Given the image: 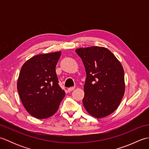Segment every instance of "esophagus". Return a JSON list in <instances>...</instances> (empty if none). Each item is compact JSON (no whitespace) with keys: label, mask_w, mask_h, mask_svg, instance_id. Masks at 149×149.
<instances>
[{"label":"esophagus","mask_w":149,"mask_h":149,"mask_svg":"<svg viewBox=\"0 0 149 149\" xmlns=\"http://www.w3.org/2000/svg\"><path fill=\"white\" fill-rule=\"evenodd\" d=\"M75 89V88L74 87H71V88H68V92H70V91H73Z\"/></svg>","instance_id":"34e87169"}]
</instances>
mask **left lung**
Here are the masks:
<instances>
[{
	"label": "left lung",
	"instance_id": "left-lung-1",
	"mask_svg": "<svg viewBox=\"0 0 149 149\" xmlns=\"http://www.w3.org/2000/svg\"><path fill=\"white\" fill-rule=\"evenodd\" d=\"M86 72L84 107L90 115L104 118L118 108L125 92L124 70L115 56L103 47L75 50Z\"/></svg>",
	"mask_w": 149,
	"mask_h": 149
}]
</instances>
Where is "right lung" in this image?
<instances>
[{
    "label": "right lung",
    "instance_id": "1",
    "mask_svg": "<svg viewBox=\"0 0 149 149\" xmlns=\"http://www.w3.org/2000/svg\"><path fill=\"white\" fill-rule=\"evenodd\" d=\"M61 51L36 55L22 66L17 89L25 109L38 119L56 113L65 96L58 84L56 66Z\"/></svg>",
    "mask_w": 149,
    "mask_h": 149
}]
</instances>
